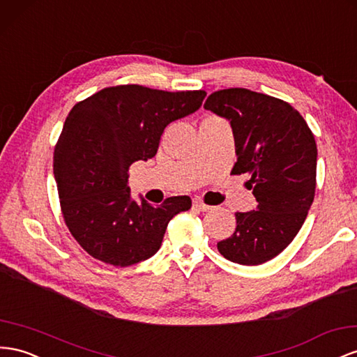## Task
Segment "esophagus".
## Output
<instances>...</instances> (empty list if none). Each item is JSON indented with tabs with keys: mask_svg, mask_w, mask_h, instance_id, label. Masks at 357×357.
Here are the masks:
<instances>
[{
	"mask_svg": "<svg viewBox=\"0 0 357 357\" xmlns=\"http://www.w3.org/2000/svg\"><path fill=\"white\" fill-rule=\"evenodd\" d=\"M194 208H197L199 211H208L211 207L204 204V202H202L199 198H194Z\"/></svg>",
	"mask_w": 357,
	"mask_h": 357,
	"instance_id": "34e87169",
	"label": "esophagus"
}]
</instances>
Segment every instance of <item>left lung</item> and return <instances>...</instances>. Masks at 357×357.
<instances>
[{"label": "left lung", "instance_id": "8db88e82", "mask_svg": "<svg viewBox=\"0 0 357 357\" xmlns=\"http://www.w3.org/2000/svg\"><path fill=\"white\" fill-rule=\"evenodd\" d=\"M204 108L228 120L236 156L231 174L249 172L257 208L237 211L233 236L218 243L233 263L258 266L293 242L315 194L317 144L291 105L246 89L210 94Z\"/></svg>", "mask_w": 357, "mask_h": 357}]
</instances>
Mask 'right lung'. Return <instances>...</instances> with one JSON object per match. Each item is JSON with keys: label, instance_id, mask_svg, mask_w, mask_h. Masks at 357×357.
Instances as JSON below:
<instances>
[{"label": "right lung", "instance_id": "right-lung-1", "mask_svg": "<svg viewBox=\"0 0 357 357\" xmlns=\"http://www.w3.org/2000/svg\"><path fill=\"white\" fill-rule=\"evenodd\" d=\"M206 91L142 85L103 89L76 103L54 153L61 211L72 236L96 259L128 267L160 249L169 220L189 210L188 195L151 206L128 186L133 162L156 156L169 123L198 111Z\"/></svg>", "mask_w": 357, "mask_h": 357}]
</instances>
